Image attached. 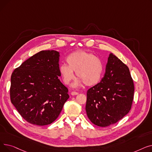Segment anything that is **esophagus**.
I'll return each instance as SVG.
<instances>
[{"mask_svg":"<svg viewBox=\"0 0 152 152\" xmlns=\"http://www.w3.org/2000/svg\"><path fill=\"white\" fill-rule=\"evenodd\" d=\"M71 95H77V94H78V93H77V92H76L73 91V92H71Z\"/></svg>","mask_w":152,"mask_h":152,"instance_id":"esophagus-1","label":"esophagus"}]
</instances>
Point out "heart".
<instances>
[{"mask_svg":"<svg viewBox=\"0 0 152 152\" xmlns=\"http://www.w3.org/2000/svg\"><path fill=\"white\" fill-rule=\"evenodd\" d=\"M66 64L59 66V73L63 82L69 84L75 77L74 71L79 78L72 86L77 87L84 83L86 86H92L101 80L103 72L102 60L91 53L83 50L71 53L66 58Z\"/></svg>","mask_w":152,"mask_h":152,"instance_id":"obj_1","label":"heart"}]
</instances>
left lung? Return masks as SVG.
I'll return each mask as SVG.
<instances>
[{
	"mask_svg": "<svg viewBox=\"0 0 152 152\" xmlns=\"http://www.w3.org/2000/svg\"><path fill=\"white\" fill-rule=\"evenodd\" d=\"M134 92L129 68L110 53L104 76L100 83L87 91V116L92 123L100 127L117 123L130 111Z\"/></svg>",
	"mask_w": 152,
	"mask_h": 152,
	"instance_id": "8db88e82",
	"label": "left lung"
}]
</instances>
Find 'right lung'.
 <instances>
[{"label": "right lung", "instance_id": "right-lung-1", "mask_svg": "<svg viewBox=\"0 0 152 152\" xmlns=\"http://www.w3.org/2000/svg\"><path fill=\"white\" fill-rule=\"evenodd\" d=\"M60 52L42 50L15 69L11 76L10 99L28 123L45 126L58 118L69 97L59 79Z\"/></svg>", "mask_w": 152, "mask_h": 152}]
</instances>
